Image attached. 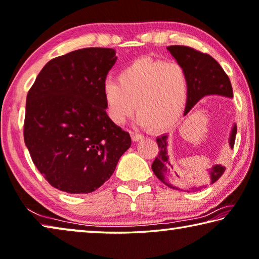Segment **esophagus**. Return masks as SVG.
<instances>
[{
  "label": "esophagus",
  "mask_w": 259,
  "mask_h": 259,
  "mask_svg": "<svg viewBox=\"0 0 259 259\" xmlns=\"http://www.w3.org/2000/svg\"><path fill=\"white\" fill-rule=\"evenodd\" d=\"M130 135H131V140H133L134 142H138V141L143 140V136H142V135H140V134L133 133V131H131Z\"/></svg>",
  "instance_id": "obj_1"
}]
</instances>
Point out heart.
Segmentation results:
<instances>
[{
  "instance_id": "1",
  "label": "heart",
  "mask_w": 259,
  "mask_h": 259,
  "mask_svg": "<svg viewBox=\"0 0 259 259\" xmlns=\"http://www.w3.org/2000/svg\"><path fill=\"white\" fill-rule=\"evenodd\" d=\"M188 76L177 63L141 57L118 74V81L106 80L102 96L109 119L122 124L135 109L138 124L153 131H166L179 122L188 98Z\"/></svg>"
}]
</instances>
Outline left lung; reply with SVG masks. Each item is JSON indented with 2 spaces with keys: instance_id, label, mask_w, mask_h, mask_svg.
Wrapping results in <instances>:
<instances>
[{
  "instance_id": "8db88e82",
  "label": "left lung",
  "mask_w": 259,
  "mask_h": 259,
  "mask_svg": "<svg viewBox=\"0 0 259 259\" xmlns=\"http://www.w3.org/2000/svg\"><path fill=\"white\" fill-rule=\"evenodd\" d=\"M167 50L175 57L177 63L185 68L188 76L190 90H188V98L184 115H186L203 96L222 95L226 98H233V87H231L228 75L213 57L192 49L190 46L172 45L167 46ZM236 133V124H234L229 137L231 148H234ZM157 144L159 152L152 163V171L157 178L173 190L187 192L198 190V187L193 186V184L180 178L178 173L173 171L172 164L167 156V135L158 137ZM225 171V166L215 165L208 173L204 181L208 184H214L219 178H221Z\"/></svg>"
}]
</instances>
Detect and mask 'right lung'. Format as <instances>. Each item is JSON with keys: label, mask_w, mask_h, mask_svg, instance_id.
Instances as JSON below:
<instances>
[{"label": "right lung", "mask_w": 259, "mask_h": 259, "mask_svg": "<svg viewBox=\"0 0 259 259\" xmlns=\"http://www.w3.org/2000/svg\"><path fill=\"white\" fill-rule=\"evenodd\" d=\"M116 51L86 48L50 60L26 96L24 142L49 184L87 194L113 175L131 145L129 133L108 117L102 84Z\"/></svg>", "instance_id": "add662e5"}]
</instances>
